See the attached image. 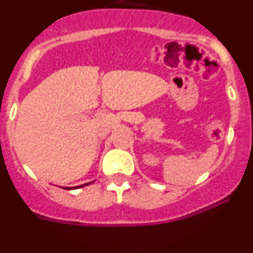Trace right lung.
Instances as JSON below:
<instances>
[{"mask_svg":"<svg viewBox=\"0 0 253 253\" xmlns=\"http://www.w3.org/2000/svg\"><path fill=\"white\" fill-rule=\"evenodd\" d=\"M90 184H91V182H90ZM84 185H88V184H84ZM82 186H84V185H81V186H78V187H82Z\"/></svg>","mask_w":253,"mask_h":253,"instance_id":"add662e5","label":"right lung"}]
</instances>
